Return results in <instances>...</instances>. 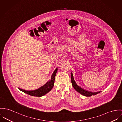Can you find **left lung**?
Segmentation results:
<instances>
[{
    "label": "left lung",
    "mask_w": 122,
    "mask_h": 122,
    "mask_svg": "<svg viewBox=\"0 0 122 122\" xmlns=\"http://www.w3.org/2000/svg\"><path fill=\"white\" fill-rule=\"evenodd\" d=\"M71 83L72 84V86H73V87L74 88L76 92H77L78 93H80V94H82L84 96H86V97H90V96H92V95H95L96 94H97L98 93L101 92H89V91H87L84 90V89L82 88L81 87H80L76 83V82L74 80V77H73L72 72H71Z\"/></svg>",
    "instance_id": "obj_1"
}]
</instances>
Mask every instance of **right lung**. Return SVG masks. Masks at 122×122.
I'll return each mask as SVG.
<instances>
[{"mask_svg":"<svg viewBox=\"0 0 122 122\" xmlns=\"http://www.w3.org/2000/svg\"><path fill=\"white\" fill-rule=\"evenodd\" d=\"M57 71V68H56L51 76V80H49L48 82H47V83H46L43 86L41 87L38 89L33 90V91H26V90H25L20 88L19 89L23 92L31 96H35V97L43 96L47 94V93H48L50 91H51V90L53 87L54 83L55 81V76L56 74Z\"/></svg>","mask_w":122,"mask_h":122,"instance_id":"right-lung-1","label":"right lung"}]
</instances>
